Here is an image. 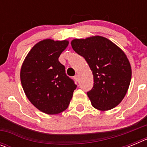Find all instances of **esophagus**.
Wrapping results in <instances>:
<instances>
[{"instance_id":"esophagus-1","label":"esophagus","mask_w":147,"mask_h":147,"mask_svg":"<svg viewBox=\"0 0 147 147\" xmlns=\"http://www.w3.org/2000/svg\"><path fill=\"white\" fill-rule=\"evenodd\" d=\"M74 80H76V82H78V81H79V75H77V74H76V75H75V76H74Z\"/></svg>"}]
</instances>
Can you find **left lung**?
<instances>
[{"label": "left lung", "instance_id": "8db88e82", "mask_svg": "<svg viewBox=\"0 0 147 147\" xmlns=\"http://www.w3.org/2000/svg\"><path fill=\"white\" fill-rule=\"evenodd\" d=\"M73 49L85 58L93 75V87L87 93L93 107L105 111L125 96L132 70L124 52L108 39L93 36L71 41Z\"/></svg>", "mask_w": 147, "mask_h": 147}]
</instances>
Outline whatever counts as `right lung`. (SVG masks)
<instances>
[{
    "label": "right lung",
    "mask_w": 147,
    "mask_h": 147,
    "mask_svg": "<svg viewBox=\"0 0 147 147\" xmlns=\"http://www.w3.org/2000/svg\"><path fill=\"white\" fill-rule=\"evenodd\" d=\"M67 40L46 39L31 49L20 70V81L26 96L39 110L49 115L67 108L76 88L59 61L68 45Z\"/></svg>",
    "instance_id": "right-lung-1"
}]
</instances>
